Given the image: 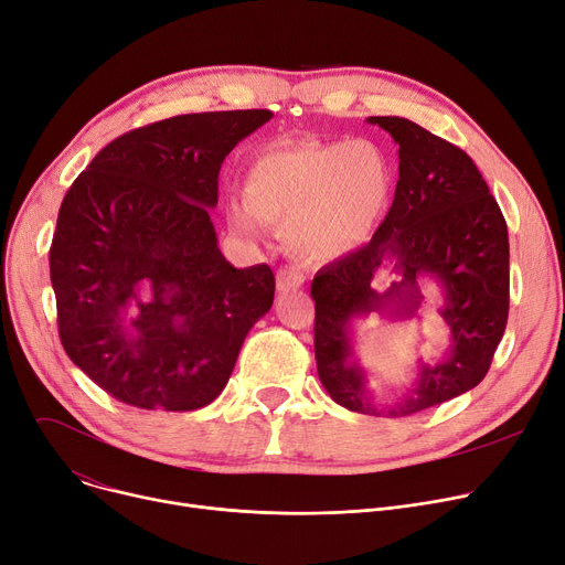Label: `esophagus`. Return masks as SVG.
I'll use <instances>...</instances> for the list:
<instances>
[{
	"mask_svg": "<svg viewBox=\"0 0 565 565\" xmlns=\"http://www.w3.org/2000/svg\"><path fill=\"white\" fill-rule=\"evenodd\" d=\"M305 284V275L295 267H281L277 273V290L279 292H288V290H298Z\"/></svg>",
	"mask_w": 565,
	"mask_h": 565,
	"instance_id": "34e87169",
	"label": "esophagus"
}]
</instances>
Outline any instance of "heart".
I'll use <instances>...</instances> for the list:
<instances>
[{"label": "heart", "instance_id": "b5f03b06", "mask_svg": "<svg viewBox=\"0 0 565 565\" xmlns=\"http://www.w3.org/2000/svg\"><path fill=\"white\" fill-rule=\"evenodd\" d=\"M392 190V164L371 141H284L249 164L245 205L231 203L226 220L249 237L258 235V222L288 231L295 252L330 263L369 241L387 213Z\"/></svg>", "mask_w": 565, "mask_h": 565}]
</instances>
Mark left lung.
I'll use <instances>...</instances> for the list:
<instances>
[{
  "instance_id": "left-lung-1",
  "label": "left lung",
  "mask_w": 565,
  "mask_h": 565,
  "mask_svg": "<svg viewBox=\"0 0 565 565\" xmlns=\"http://www.w3.org/2000/svg\"><path fill=\"white\" fill-rule=\"evenodd\" d=\"M398 143L394 203L371 243L318 270L316 366L334 403L371 417H407L451 401L486 377L509 318V228L471 158L409 118L369 116ZM390 269L391 286L374 288ZM438 284V312L450 343L433 365L420 362L396 397H380L353 350L356 324L377 312L418 319V284Z\"/></svg>"
}]
</instances>
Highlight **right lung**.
I'll return each mask as SVG.
<instances>
[{"label":"right lung","mask_w":565,"mask_h":565,"mask_svg":"<svg viewBox=\"0 0 565 565\" xmlns=\"http://www.w3.org/2000/svg\"><path fill=\"white\" fill-rule=\"evenodd\" d=\"M270 109L183 114L107 143L71 185L50 247L58 337L98 387L141 409L213 403L275 300L233 267L211 211L224 158Z\"/></svg>","instance_id":"right-lung-1"}]
</instances>
